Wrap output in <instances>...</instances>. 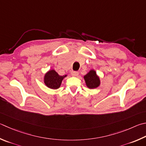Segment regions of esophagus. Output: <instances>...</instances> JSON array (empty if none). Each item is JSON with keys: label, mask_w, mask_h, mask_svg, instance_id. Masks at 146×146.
Returning a JSON list of instances; mask_svg holds the SVG:
<instances>
[{"label": "esophagus", "mask_w": 146, "mask_h": 146, "mask_svg": "<svg viewBox=\"0 0 146 146\" xmlns=\"http://www.w3.org/2000/svg\"><path fill=\"white\" fill-rule=\"evenodd\" d=\"M71 75H72L73 76H77L78 75V72L76 71H71Z\"/></svg>", "instance_id": "1"}]
</instances>
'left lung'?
<instances>
[{"mask_svg":"<svg viewBox=\"0 0 146 146\" xmlns=\"http://www.w3.org/2000/svg\"><path fill=\"white\" fill-rule=\"evenodd\" d=\"M84 80L86 81L87 86L90 89H94L98 87L100 84V80L98 76L96 75V71L91 70L84 76Z\"/></svg>","mask_w":146,"mask_h":146,"instance_id":"1","label":"left lung"}]
</instances>
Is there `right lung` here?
Masks as SVG:
<instances>
[{
  "label": "right lung",
  "mask_w": 146,
  "mask_h": 146,
  "mask_svg": "<svg viewBox=\"0 0 146 146\" xmlns=\"http://www.w3.org/2000/svg\"><path fill=\"white\" fill-rule=\"evenodd\" d=\"M66 76V75H59L55 70H50L44 76V84L50 89H57L60 86L62 80Z\"/></svg>",
  "instance_id": "obj_1"
}]
</instances>
